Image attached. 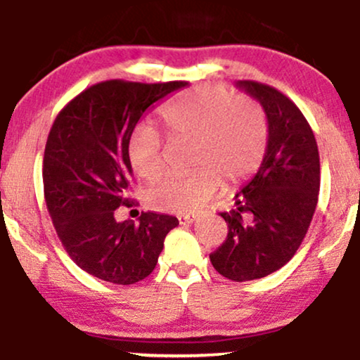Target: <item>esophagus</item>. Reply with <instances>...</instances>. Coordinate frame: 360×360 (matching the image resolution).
Returning a JSON list of instances; mask_svg holds the SVG:
<instances>
[{
  "instance_id": "1",
  "label": "esophagus",
  "mask_w": 360,
  "mask_h": 360,
  "mask_svg": "<svg viewBox=\"0 0 360 360\" xmlns=\"http://www.w3.org/2000/svg\"><path fill=\"white\" fill-rule=\"evenodd\" d=\"M179 223L181 225H189V223L196 221V214H179Z\"/></svg>"
}]
</instances>
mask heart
I'll return each mask as SVG.
<instances>
[{
	"mask_svg": "<svg viewBox=\"0 0 360 360\" xmlns=\"http://www.w3.org/2000/svg\"><path fill=\"white\" fill-rule=\"evenodd\" d=\"M171 142H189L186 172H171L147 189V205L169 213H193L218 186L237 184L262 160L267 120L255 101L232 96L220 86L193 89L169 101L159 113ZM130 167L142 179H154L164 167L162 142L152 128L139 127L127 146Z\"/></svg>",
	"mask_w": 360,
	"mask_h": 360,
	"instance_id": "b5f03b06",
	"label": "heart"
}]
</instances>
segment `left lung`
Returning a JSON list of instances; mask_svg holds the SVG:
<instances>
[{
  "instance_id": "8db88e82",
  "label": "left lung",
  "mask_w": 360,
  "mask_h": 360,
  "mask_svg": "<svg viewBox=\"0 0 360 360\" xmlns=\"http://www.w3.org/2000/svg\"><path fill=\"white\" fill-rule=\"evenodd\" d=\"M237 88L262 106L267 146L259 171L235 194V210L220 213L229 233L210 260L226 279L243 283L266 278L296 254L318 203L320 155L311 127L288 96L255 81Z\"/></svg>"
}]
</instances>
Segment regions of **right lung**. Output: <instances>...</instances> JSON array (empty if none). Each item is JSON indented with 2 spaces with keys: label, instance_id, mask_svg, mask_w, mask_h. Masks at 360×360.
Masks as SVG:
<instances>
[{
  "label": "right lung",
  "instance_id": "add662e5",
  "mask_svg": "<svg viewBox=\"0 0 360 360\" xmlns=\"http://www.w3.org/2000/svg\"><path fill=\"white\" fill-rule=\"evenodd\" d=\"M188 86L98 82L62 108L44 154V194L62 245L82 271L113 284L139 283L154 271L176 217L142 213L139 223L115 220L131 206L127 146L146 111Z\"/></svg>",
  "mask_w": 360,
  "mask_h": 360
}]
</instances>
